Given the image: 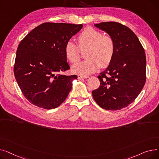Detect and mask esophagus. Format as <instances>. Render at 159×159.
Listing matches in <instances>:
<instances>
[{"label": "esophagus", "mask_w": 159, "mask_h": 159, "mask_svg": "<svg viewBox=\"0 0 159 159\" xmlns=\"http://www.w3.org/2000/svg\"><path fill=\"white\" fill-rule=\"evenodd\" d=\"M78 78L79 79H86V78H88V75H78Z\"/></svg>", "instance_id": "34e87169"}]
</instances>
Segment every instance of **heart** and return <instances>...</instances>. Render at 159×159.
<instances>
[{"label":"heart","instance_id":"obj_1","mask_svg":"<svg viewBox=\"0 0 159 159\" xmlns=\"http://www.w3.org/2000/svg\"><path fill=\"white\" fill-rule=\"evenodd\" d=\"M78 45L71 40L67 41L64 53L67 59L72 63L79 61L80 49L88 48L86 60L73 66L75 73L89 75L97 71L100 66L105 68L111 62L115 52L113 39L108 35H102L101 31L92 27H87L77 36Z\"/></svg>","mask_w":159,"mask_h":159}]
</instances>
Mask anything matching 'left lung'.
Segmentation results:
<instances>
[{
  "instance_id": "obj_1",
  "label": "left lung",
  "mask_w": 159,
  "mask_h": 159,
  "mask_svg": "<svg viewBox=\"0 0 159 159\" xmlns=\"http://www.w3.org/2000/svg\"><path fill=\"white\" fill-rule=\"evenodd\" d=\"M95 26L113 39L115 52L111 62L98 76L101 84L92 95L103 109L119 110L134 101L145 84L144 49L135 33L120 23L105 22Z\"/></svg>"
}]
</instances>
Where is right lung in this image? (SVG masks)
<instances>
[{"label":"right lung","instance_id":"add662e5","mask_svg":"<svg viewBox=\"0 0 159 159\" xmlns=\"http://www.w3.org/2000/svg\"><path fill=\"white\" fill-rule=\"evenodd\" d=\"M82 28V24L45 22L20 41L13 71L22 94L33 105L53 109L68 97L77 76L62 74L70 69L64 48Z\"/></svg>","mask_w":159,"mask_h":159}]
</instances>
